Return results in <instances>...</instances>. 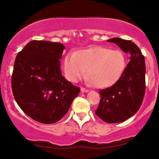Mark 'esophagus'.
Segmentation results:
<instances>
[{
  "mask_svg": "<svg viewBox=\"0 0 159 159\" xmlns=\"http://www.w3.org/2000/svg\"><path fill=\"white\" fill-rule=\"evenodd\" d=\"M81 92L82 93H88L89 92V90L87 88H81Z\"/></svg>",
  "mask_w": 159,
  "mask_h": 159,
  "instance_id": "1",
  "label": "esophagus"
}]
</instances>
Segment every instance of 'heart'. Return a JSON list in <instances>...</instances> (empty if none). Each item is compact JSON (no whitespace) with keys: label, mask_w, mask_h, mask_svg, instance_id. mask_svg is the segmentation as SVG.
<instances>
[{"label":"heart","mask_w":159,"mask_h":159,"mask_svg":"<svg viewBox=\"0 0 159 159\" xmlns=\"http://www.w3.org/2000/svg\"><path fill=\"white\" fill-rule=\"evenodd\" d=\"M126 65L127 60L121 51L95 47L69 53L64 60V73L67 80L76 82L87 72L89 84L104 88L119 79Z\"/></svg>","instance_id":"b5f03b06"}]
</instances>
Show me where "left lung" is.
I'll return each mask as SVG.
<instances>
[{
	"mask_svg": "<svg viewBox=\"0 0 159 159\" xmlns=\"http://www.w3.org/2000/svg\"><path fill=\"white\" fill-rule=\"evenodd\" d=\"M107 41L129 53L130 61L116 83L99 91L101 101L95 114L107 123L122 122L135 114L143 103L145 92V58L131 40L114 38Z\"/></svg>",
	"mask_w": 159,
	"mask_h": 159,
	"instance_id": "8db88e82",
	"label": "left lung"
}]
</instances>
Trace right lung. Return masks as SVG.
<instances>
[{"mask_svg":"<svg viewBox=\"0 0 159 159\" xmlns=\"http://www.w3.org/2000/svg\"><path fill=\"white\" fill-rule=\"evenodd\" d=\"M59 43L32 40L15 59L11 88L15 101L34 121L53 124L68 112L80 89L61 75Z\"/></svg>","mask_w":159,"mask_h":159,"instance_id":"1","label":"right lung"}]
</instances>
